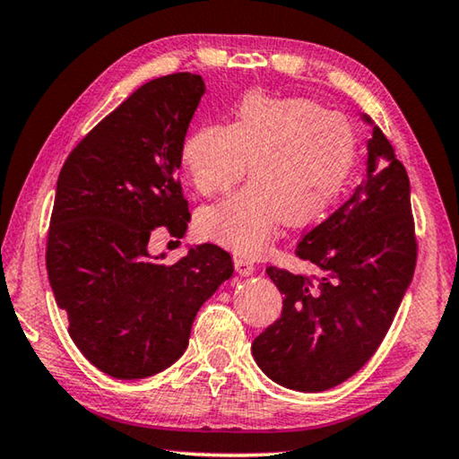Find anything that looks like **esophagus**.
<instances>
[{
  "label": "esophagus",
  "mask_w": 459,
  "mask_h": 459,
  "mask_svg": "<svg viewBox=\"0 0 459 459\" xmlns=\"http://www.w3.org/2000/svg\"><path fill=\"white\" fill-rule=\"evenodd\" d=\"M235 269H237L238 275L248 277V275L255 273V263L245 259V257H235Z\"/></svg>",
  "instance_id": "1"
}]
</instances>
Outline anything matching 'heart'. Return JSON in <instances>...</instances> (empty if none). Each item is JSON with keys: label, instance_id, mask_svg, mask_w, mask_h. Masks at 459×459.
I'll return each mask as SVG.
<instances>
[{"label": "heart", "instance_id": "1", "mask_svg": "<svg viewBox=\"0 0 459 459\" xmlns=\"http://www.w3.org/2000/svg\"><path fill=\"white\" fill-rule=\"evenodd\" d=\"M182 169L194 190L214 196L243 178L253 180L202 208L204 238L247 257L267 251L281 224H306L338 198L356 161L352 123L316 100L259 92L240 100L227 127L202 126L182 143Z\"/></svg>", "mask_w": 459, "mask_h": 459}]
</instances>
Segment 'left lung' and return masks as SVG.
I'll use <instances>...</instances> for the list:
<instances>
[{"mask_svg": "<svg viewBox=\"0 0 459 459\" xmlns=\"http://www.w3.org/2000/svg\"><path fill=\"white\" fill-rule=\"evenodd\" d=\"M364 121L370 119L364 115ZM295 255L322 271L267 267L281 317L253 342L261 370L281 386L320 393L359 372L385 340L415 273L417 238L407 169L378 127L359 188L299 240Z\"/></svg>", "mask_w": 459, "mask_h": 459, "instance_id": "left-lung-1", "label": "left lung"}]
</instances>
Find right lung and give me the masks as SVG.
Instances as JSON below:
<instances>
[{
	"mask_svg": "<svg viewBox=\"0 0 459 459\" xmlns=\"http://www.w3.org/2000/svg\"><path fill=\"white\" fill-rule=\"evenodd\" d=\"M204 91L190 73L145 82L60 169L46 269L76 348L108 377L145 378L174 364L200 306L232 275L216 245L190 248L174 265L147 253L153 229L178 238L188 229L178 168Z\"/></svg>",
	"mask_w": 459,
	"mask_h": 459,
	"instance_id": "obj_1",
	"label": "right lung"
}]
</instances>
